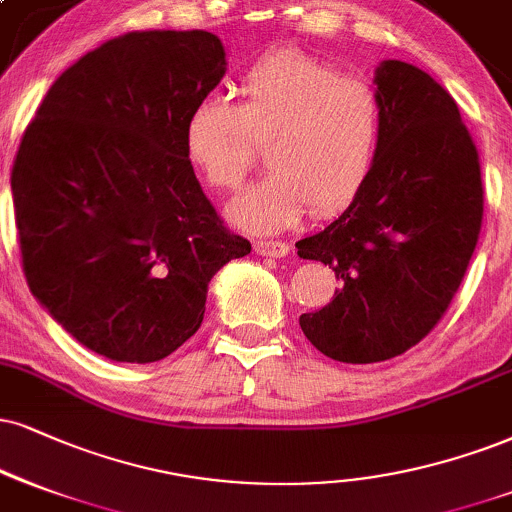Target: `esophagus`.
I'll use <instances>...</instances> for the list:
<instances>
[{"instance_id":"obj_1","label":"esophagus","mask_w":512,"mask_h":512,"mask_svg":"<svg viewBox=\"0 0 512 512\" xmlns=\"http://www.w3.org/2000/svg\"><path fill=\"white\" fill-rule=\"evenodd\" d=\"M254 251L258 256L282 258V256L289 254V246L285 242H273V239H270V242H263V239H261V242L254 244Z\"/></svg>"}]
</instances>
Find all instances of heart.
<instances>
[{"instance_id": "1", "label": "heart", "mask_w": 512, "mask_h": 512, "mask_svg": "<svg viewBox=\"0 0 512 512\" xmlns=\"http://www.w3.org/2000/svg\"><path fill=\"white\" fill-rule=\"evenodd\" d=\"M237 94V106L218 97L194 104L185 154L208 187L235 189L254 161V142H268L273 173L227 206L239 230L277 232L308 206L327 216L351 204L382 140V102L368 80L282 49L246 68Z\"/></svg>"}]
</instances>
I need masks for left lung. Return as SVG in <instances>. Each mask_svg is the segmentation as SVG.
<instances>
[{"mask_svg": "<svg viewBox=\"0 0 512 512\" xmlns=\"http://www.w3.org/2000/svg\"><path fill=\"white\" fill-rule=\"evenodd\" d=\"M382 140L346 211L296 242L342 282L299 325L342 363L401 356L439 323L477 246L482 173L456 102L430 73L387 59L375 68Z\"/></svg>", "mask_w": 512, "mask_h": 512, "instance_id": "obj_1", "label": "left lung"}]
</instances>
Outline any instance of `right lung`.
<instances>
[{
	"instance_id": "1",
	"label": "right lung",
	"mask_w": 512,
	"mask_h": 512,
	"mask_svg": "<svg viewBox=\"0 0 512 512\" xmlns=\"http://www.w3.org/2000/svg\"><path fill=\"white\" fill-rule=\"evenodd\" d=\"M227 71L206 30H147L66 68L11 170L30 292L82 346L154 363L199 330L208 282L251 251L185 154V123Z\"/></svg>"
}]
</instances>
